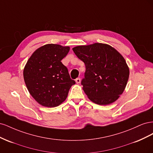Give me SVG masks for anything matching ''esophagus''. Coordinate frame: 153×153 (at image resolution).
Returning <instances> with one entry per match:
<instances>
[{
  "label": "esophagus",
  "instance_id": "34e87169",
  "mask_svg": "<svg viewBox=\"0 0 153 153\" xmlns=\"http://www.w3.org/2000/svg\"><path fill=\"white\" fill-rule=\"evenodd\" d=\"M75 82H76V84H80V82H81V80H80V78H76V80H75Z\"/></svg>",
  "mask_w": 153,
  "mask_h": 153
}]
</instances>
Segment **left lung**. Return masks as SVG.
<instances>
[{
  "label": "left lung",
  "instance_id": "1",
  "mask_svg": "<svg viewBox=\"0 0 153 153\" xmlns=\"http://www.w3.org/2000/svg\"><path fill=\"white\" fill-rule=\"evenodd\" d=\"M85 65L83 90L91 101L100 105L115 102L123 94L129 69L123 55L110 45L95 43L73 48Z\"/></svg>",
  "mask_w": 153,
  "mask_h": 153
}]
</instances>
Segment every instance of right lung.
Listing matches in <instances>:
<instances>
[{
    "mask_svg": "<svg viewBox=\"0 0 153 153\" xmlns=\"http://www.w3.org/2000/svg\"><path fill=\"white\" fill-rule=\"evenodd\" d=\"M69 49L47 44L36 50L27 61L23 73L24 81L32 98L41 105L52 108L61 105L75 84L61 62Z\"/></svg>",
    "mask_w": 153,
    "mask_h": 153,
    "instance_id": "1",
    "label": "right lung"
}]
</instances>
